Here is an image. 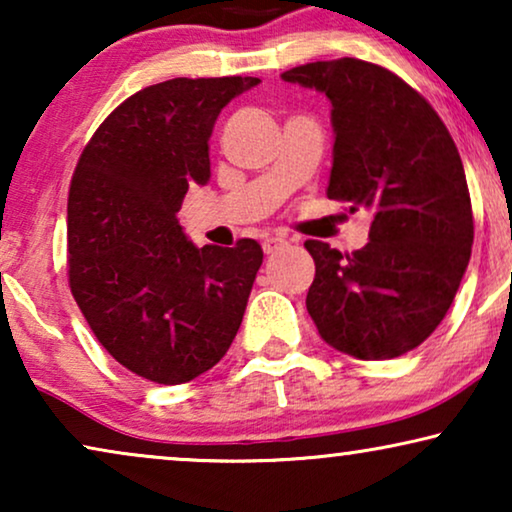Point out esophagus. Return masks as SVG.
<instances>
[{
  "instance_id": "esophagus-1",
  "label": "esophagus",
  "mask_w": 512,
  "mask_h": 512,
  "mask_svg": "<svg viewBox=\"0 0 512 512\" xmlns=\"http://www.w3.org/2000/svg\"><path fill=\"white\" fill-rule=\"evenodd\" d=\"M286 244H289V240H286V237H282V235L265 237V240H263V251H265V254H275V251L286 247Z\"/></svg>"
}]
</instances>
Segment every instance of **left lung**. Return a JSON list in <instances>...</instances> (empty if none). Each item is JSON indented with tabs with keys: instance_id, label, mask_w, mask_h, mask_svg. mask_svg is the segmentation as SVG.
Listing matches in <instances>:
<instances>
[{
	"instance_id": "8db88e82",
	"label": "left lung",
	"mask_w": 512,
	"mask_h": 512,
	"mask_svg": "<svg viewBox=\"0 0 512 512\" xmlns=\"http://www.w3.org/2000/svg\"><path fill=\"white\" fill-rule=\"evenodd\" d=\"M282 79L333 104L328 198L373 212L370 242L352 254L305 242L317 265L307 312L340 352L394 359L436 331L471 258L473 209L457 144L436 109L375 62H307Z\"/></svg>"
}]
</instances>
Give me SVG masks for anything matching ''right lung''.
<instances>
[{
	"instance_id": "obj_1",
	"label": "right lung",
	"mask_w": 512,
	"mask_h": 512,
	"mask_svg": "<svg viewBox=\"0 0 512 512\" xmlns=\"http://www.w3.org/2000/svg\"><path fill=\"white\" fill-rule=\"evenodd\" d=\"M251 76L170 79L118 104L76 163L67 200L69 289L114 359L156 384L216 366L242 324L263 249H198L177 212L209 179V137Z\"/></svg>"
}]
</instances>
